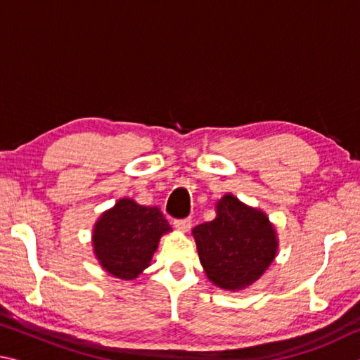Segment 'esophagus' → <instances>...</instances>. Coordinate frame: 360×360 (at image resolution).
<instances>
[{"label":"esophagus","instance_id":"1","mask_svg":"<svg viewBox=\"0 0 360 360\" xmlns=\"http://www.w3.org/2000/svg\"><path fill=\"white\" fill-rule=\"evenodd\" d=\"M174 227L179 231H182V233H187V231L192 227V219L187 217V219H179V221H174Z\"/></svg>","mask_w":360,"mask_h":360}]
</instances>
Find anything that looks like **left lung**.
Here are the masks:
<instances>
[{"mask_svg": "<svg viewBox=\"0 0 360 360\" xmlns=\"http://www.w3.org/2000/svg\"><path fill=\"white\" fill-rule=\"evenodd\" d=\"M202 266L224 290H243L264 275L278 252L275 225L262 210L225 193L216 217L192 230Z\"/></svg>", "mask_w": 360, "mask_h": 360, "instance_id": "8db88e82", "label": "left lung"}]
</instances>
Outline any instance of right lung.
<instances>
[{
    "mask_svg": "<svg viewBox=\"0 0 360 360\" xmlns=\"http://www.w3.org/2000/svg\"><path fill=\"white\" fill-rule=\"evenodd\" d=\"M169 231L172 227L157 206L120 198L94 225V254L109 275L130 281L150 265L160 238Z\"/></svg>",
    "mask_w": 360,
    "mask_h": 360,
    "instance_id": "obj_1",
    "label": "right lung"
}]
</instances>
